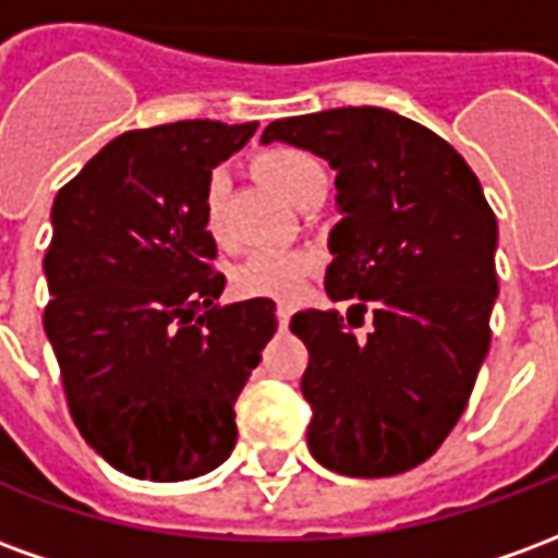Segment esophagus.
<instances>
[{
  "mask_svg": "<svg viewBox=\"0 0 558 558\" xmlns=\"http://www.w3.org/2000/svg\"><path fill=\"white\" fill-rule=\"evenodd\" d=\"M290 316H292V304H278V326L280 328L290 326Z\"/></svg>",
  "mask_w": 558,
  "mask_h": 558,
  "instance_id": "34e87169",
  "label": "esophagus"
}]
</instances>
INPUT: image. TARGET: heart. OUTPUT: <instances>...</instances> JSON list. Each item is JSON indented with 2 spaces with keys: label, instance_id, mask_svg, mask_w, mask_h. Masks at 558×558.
Returning <instances> with one entry per match:
<instances>
[{
  "label": "heart",
  "instance_id": "heart-1",
  "mask_svg": "<svg viewBox=\"0 0 558 558\" xmlns=\"http://www.w3.org/2000/svg\"><path fill=\"white\" fill-rule=\"evenodd\" d=\"M256 175L271 184L280 196L290 203H299L307 187L323 179V170L311 155L299 148H268L254 160ZM223 179L211 175L203 191V227L208 239L223 242L227 227H223ZM319 259L311 251H278V247H263L247 254L232 268V292L239 299H266V302H295L302 295L304 283L314 275Z\"/></svg>",
  "mask_w": 558,
  "mask_h": 558
}]
</instances>
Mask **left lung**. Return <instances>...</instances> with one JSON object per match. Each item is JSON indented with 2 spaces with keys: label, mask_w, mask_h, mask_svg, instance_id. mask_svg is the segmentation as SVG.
<instances>
[{
  "label": "left lung",
  "mask_w": 558,
  "mask_h": 558,
  "mask_svg": "<svg viewBox=\"0 0 558 558\" xmlns=\"http://www.w3.org/2000/svg\"><path fill=\"white\" fill-rule=\"evenodd\" d=\"M275 140L331 163L343 215L326 292L350 311L290 323L311 355V454L352 478L400 475L445 442L490 350L496 215L454 146L383 107L278 119L263 131Z\"/></svg>",
  "instance_id": "8db88e82"
}]
</instances>
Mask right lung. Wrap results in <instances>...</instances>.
<instances>
[{"label":"right lung","instance_id":"right-lung-1","mask_svg":"<svg viewBox=\"0 0 558 558\" xmlns=\"http://www.w3.org/2000/svg\"><path fill=\"white\" fill-rule=\"evenodd\" d=\"M256 122L128 131L56 194L44 331L80 436L131 478L187 481L235 445V400L275 302L220 307L203 191Z\"/></svg>","mask_w":558,"mask_h":558}]
</instances>
